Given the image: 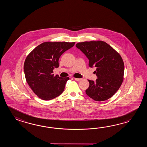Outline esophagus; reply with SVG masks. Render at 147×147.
Segmentation results:
<instances>
[{"instance_id":"esophagus-1","label":"esophagus","mask_w":147,"mask_h":147,"mask_svg":"<svg viewBox=\"0 0 147 147\" xmlns=\"http://www.w3.org/2000/svg\"><path fill=\"white\" fill-rule=\"evenodd\" d=\"M74 79H75L76 81H80V80H81V79H81V78H74Z\"/></svg>"}]
</instances>
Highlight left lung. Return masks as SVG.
<instances>
[{
  "mask_svg": "<svg viewBox=\"0 0 147 147\" xmlns=\"http://www.w3.org/2000/svg\"><path fill=\"white\" fill-rule=\"evenodd\" d=\"M76 47L89 60V66L96 67V81L88 80L86 90L88 96L97 101L107 100L118 90L122 84L124 63L121 57L113 48L102 41L79 42Z\"/></svg>",
  "mask_w": 147,
  "mask_h": 147,
  "instance_id": "8db88e82",
  "label": "left lung"
}]
</instances>
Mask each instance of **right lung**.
I'll return each mask as SVG.
<instances>
[{
    "label": "right lung",
    "mask_w": 147,
    "mask_h": 147,
    "mask_svg": "<svg viewBox=\"0 0 147 147\" xmlns=\"http://www.w3.org/2000/svg\"><path fill=\"white\" fill-rule=\"evenodd\" d=\"M75 42H46L36 47L25 60L24 70L29 86L38 97L50 100L65 89L69 77L54 76L53 69L59 67V59Z\"/></svg>",
    "instance_id": "1"
}]
</instances>
